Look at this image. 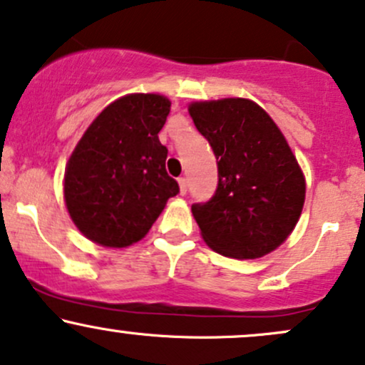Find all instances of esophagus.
Wrapping results in <instances>:
<instances>
[{"instance_id": "obj_1", "label": "esophagus", "mask_w": 365, "mask_h": 365, "mask_svg": "<svg viewBox=\"0 0 365 365\" xmlns=\"http://www.w3.org/2000/svg\"><path fill=\"white\" fill-rule=\"evenodd\" d=\"M178 185H180V194L183 195L187 192V178H185V176H180Z\"/></svg>"}]
</instances>
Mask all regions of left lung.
I'll return each mask as SVG.
<instances>
[{"mask_svg": "<svg viewBox=\"0 0 365 365\" xmlns=\"http://www.w3.org/2000/svg\"><path fill=\"white\" fill-rule=\"evenodd\" d=\"M189 114L218 163L215 195L192 204L204 242L241 259L277 250L305 202V176L277 124L247 98L194 102Z\"/></svg>", "mask_w": 365, "mask_h": 365, "instance_id": "8db88e82", "label": "left lung"}]
</instances>
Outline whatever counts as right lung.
Returning <instances> with one entry per match:
<instances>
[{"label": "right lung", "mask_w": 365, "mask_h": 365, "mask_svg": "<svg viewBox=\"0 0 365 365\" xmlns=\"http://www.w3.org/2000/svg\"><path fill=\"white\" fill-rule=\"evenodd\" d=\"M170 107L163 95H126L100 112L76 145L63 176V199L90 241L107 247L138 242L180 192L158 137Z\"/></svg>", "instance_id": "right-lung-1"}]
</instances>
